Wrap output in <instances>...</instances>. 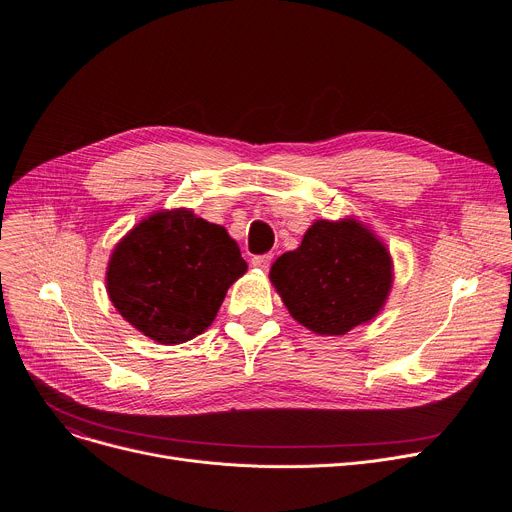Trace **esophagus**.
Returning a JSON list of instances; mask_svg holds the SVG:
<instances>
[{"label": "esophagus", "instance_id": "obj_1", "mask_svg": "<svg viewBox=\"0 0 512 512\" xmlns=\"http://www.w3.org/2000/svg\"><path fill=\"white\" fill-rule=\"evenodd\" d=\"M251 265L257 267V270H261V272H267L272 265V255H257L251 259Z\"/></svg>", "mask_w": 512, "mask_h": 512}]
</instances>
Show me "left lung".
<instances>
[{
  "mask_svg": "<svg viewBox=\"0 0 512 512\" xmlns=\"http://www.w3.org/2000/svg\"><path fill=\"white\" fill-rule=\"evenodd\" d=\"M270 282L301 326L342 336L380 315L394 263L384 240L353 215L315 220L299 249L274 261Z\"/></svg>",
  "mask_w": 512,
  "mask_h": 512,
  "instance_id": "left-lung-1",
  "label": "left lung"
}]
</instances>
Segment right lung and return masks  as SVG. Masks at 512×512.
Wrapping results in <instances>:
<instances>
[{"label":"right lung","mask_w":512,"mask_h":512,"mask_svg":"<svg viewBox=\"0 0 512 512\" xmlns=\"http://www.w3.org/2000/svg\"><path fill=\"white\" fill-rule=\"evenodd\" d=\"M245 272L247 261L224 226L186 207L157 209L118 240L105 288L132 328L159 344H182L213 324Z\"/></svg>","instance_id":"right-lung-1"}]
</instances>
